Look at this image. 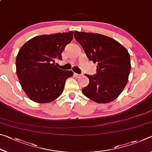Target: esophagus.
Here are the masks:
<instances>
[{
	"instance_id": "34e87169",
	"label": "esophagus",
	"mask_w": 152,
	"mask_h": 152,
	"mask_svg": "<svg viewBox=\"0 0 152 152\" xmlns=\"http://www.w3.org/2000/svg\"><path fill=\"white\" fill-rule=\"evenodd\" d=\"M74 75H75L77 78H80V77H81L82 76V74H74Z\"/></svg>"
}]
</instances>
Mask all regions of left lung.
Segmentation results:
<instances>
[{"mask_svg": "<svg viewBox=\"0 0 152 152\" xmlns=\"http://www.w3.org/2000/svg\"><path fill=\"white\" fill-rule=\"evenodd\" d=\"M74 35L89 60L98 64L96 74H85L89 84L82 88V93L98 103L114 101L128 82L131 71L128 51L116 40L106 35L77 31Z\"/></svg>", "mask_w": 152, "mask_h": 152, "instance_id": "1", "label": "left lung"}]
</instances>
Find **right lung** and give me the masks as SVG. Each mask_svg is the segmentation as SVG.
I'll return each instance as SVG.
<instances>
[{"mask_svg":"<svg viewBox=\"0 0 152 152\" xmlns=\"http://www.w3.org/2000/svg\"><path fill=\"white\" fill-rule=\"evenodd\" d=\"M73 39V32L42 35L22 46L16 58V72L23 90L31 101L48 103L62 94L71 70L57 68L61 53Z\"/></svg>","mask_w":152,"mask_h":152,"instance_id":"add662e5","label":"right lung"}]
</instances>
